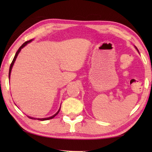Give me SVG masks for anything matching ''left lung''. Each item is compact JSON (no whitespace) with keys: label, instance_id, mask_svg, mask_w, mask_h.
<instances>
[{"label":"left lung","instance_id":"1","mask_svg":"<svg viewBox=\"0 0 152 152\" xmlns=\"http://www.w3.org/2000/svg\"><path fill=\"white\" fill-rule=\"evenodd\" d=\"M134 48H136V50H137V51H138V49H137V47H136V46H134ZM138 52H139V51H138Z\"/></svg>","mask_w":152,"mask_h":152}]
</instances>
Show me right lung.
Instances as JSON below:
<instances>
[{
	"instance_id": "right-lung-1",
	"label": "right lung",
	"mask_w": 152,
	"mask_h": 152,
	"mask_svg": "<svg viewBox=\"0 0 152 152\" xmlns=\"http://www.w3.org/2000/svg\"><path fill=\"white\" fill-rule=\"evenodd\" d=\"M33 39H31V40H30L25 42V43H23V44L21 45V47L19 48V49H18V50L17 51V52H16V53H15V56H14V59H13L12 62V63H11V64H10V69H9V80H10V74H11V71H12V69L13 65H14V63H15V60H16V58H17V57H18V54H19V52H20V51H21V50L22 48H23L25 46H26L27 45V44L33 41ZM60 108H61V107H60ZM60 108L59 109V110H58V111L56 113V114H55L54 115H53L52 116H51V117H49V118H36L31 117V116H28V115H27V116H28V117L29 118H31V119H38V120H40V121L48 120V119H53V118L55 117V116L57 115L58 114V113H59V111H60Z\"/></svg>"
}]
</instances>
